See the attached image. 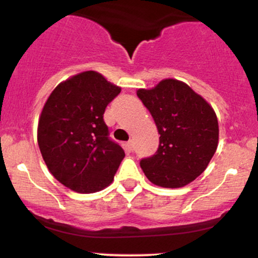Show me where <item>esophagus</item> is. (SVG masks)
Segmentation results:
<instances>
[{
    "label": "esophagus",
    "mask_w": 258,
    "mask_h": 258,
    "mask_svg": "<svg viewBox=\"0 0 258 258\" xmlns=\"http://www.w3.org/2000/svg\"><path fill=\"white\" fill-rule=\"evenodd\" d=\"M126 149L128 150V152H132L133 150V142L132 141H128L126 143Z\"/></svg>",
    "instance_id": "1"
}]
</instances>
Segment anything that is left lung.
<instances>
[{
    "label": "left lung",
    "mask_w": 258,
    "mask_h": 258,
    "mask_svg": "<svg viewBox=\"0 0 258 258\" xmlns=\"http://www.w3.org/2000/svg\"><path fill=\"white\" fill-rule=\"evenodd\" d=\"M138 98L150 111L160 135L158 152L141 161L153 184L180 188L205 171L218 146V121L212 106L184 82L165 79Z\"/></svg>",
    "instance_id": "1"
}]
</instances>
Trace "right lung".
Segmentation results:
<instances>
[{"instance_id": "obj_1", "label": "right lung", "mask_w": 258, "mask_h": 258, "mask_svg": "<svg viewBox=\"0 0 258 258\" xmlns=\"http://www.w3.org/2000/svg\"><path fill=\"white\" fill-rule=\"evenodd\" d=\"M120 92L90 70L60 82L44 103L37 126L40 152L54 178L76 193L108 186L125 158L103 120L106 105Z\"/></svg>"}]
</instances>
